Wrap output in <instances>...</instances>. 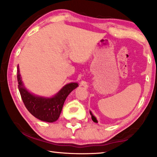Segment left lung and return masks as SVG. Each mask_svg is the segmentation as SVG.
<instances>
[{"label":"left lung","instance_id":"8db88e82","mask_svg":"<svg viewBox=\"0 0 157 157\" xmlns=\"http://www.w3.org/2000/svg\"><path fill=\"white\" fill-rule=\"evenodd\" d=\"M91 115H92V121H94V122H95V123H97V119H96V118L94 116L92 113H91Z\"/></svg>","mask_w":157,"mask_h":157}]
</instances>
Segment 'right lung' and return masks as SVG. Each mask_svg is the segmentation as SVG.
I'll return each instance as SVG.
<instances>
[{"mask_svg": "<svg viewBox=\"0 0 157 157\" xmlns=\"http://www.w3.org/2000/svg\"><path fill=\"white\" fill-rule=\"evenodd\" d=\"M17 78L18 89L25 107L29 113L36 118L48 123L54 122L58 120L67 97L78 86V83H70L65 85L55 97L46 99L32 94L25 88L21 80L18 66Z\"/></svg>", "mask_w": 157, "mask_h": 157, "instance_id": "obj_1", "label": "right lung"}]
</instances>
